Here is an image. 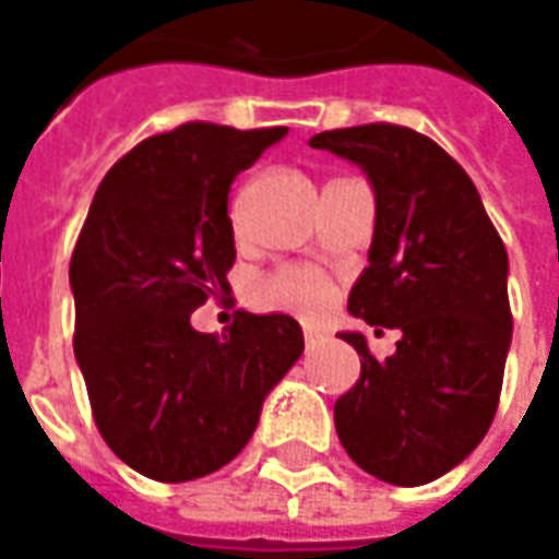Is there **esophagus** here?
Instances as JSON below:
<instances>
[{"label":"esophagus","instance_id":"esophagus-1","mask_svg":"<svg viewBox=\"0 0 559 559\" xmlns=\"http://www.w3.org/2000/svg\"><path fill=\"white\" fill-rule=\"evenodd\" d=\"M320 338H323V335H320V333H314V330H306V347H314L320 342Z\"/></svg>","mask_w":559,"mask_h":559}]
</instances>
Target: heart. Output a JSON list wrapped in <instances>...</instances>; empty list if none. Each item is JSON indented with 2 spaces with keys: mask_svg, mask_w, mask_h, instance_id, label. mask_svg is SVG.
Returning <instances> with one entry per match:
<instances>
[{
  "mask_svg": "<svg viewBox=\"0 0 559 559\" xmlns=\"http://www.w3.org/2000/svg\"><path fill=\"white\" fill-rule=\"evenodd\" d=\"M260 302L269 308H287L296 314H318L330 299V281L306 266H284L260 281Z\"/></svg>",
  "mask_w": 559,
  "mask_h": 559,
  "instance_id": "obj_1",
  "label": "heart"
}]
</instances>
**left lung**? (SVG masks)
Segmentation results:
<instances>
[{"instance_id":"8db88e82","label":"left lung","mask_w":559,"mask_h":559,"mask_svg":"<svg viewBox=\"0 0 559 559\" xmlns=\"http://www.w3.org/2000/svg\"><path fill=\"white\" fill-rule=\"evenodd\" d=\"M311 147L362 166L374 190L369 266L347 311L400 330L378 362L360 333V381L335 400L347 456L400 487L436 481L493 424L511 345L509 253L481 197L448 151L396 123L320 132Z\"/></svg>"}]
</instances>
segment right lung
<instances>
[{
  "instance_id": "obj_1",
  "label": "right lung",
  "mask_w": 559,
  "mask_h": 559,
  "mask_svg": "<svg viewBox=\"0 0 559 559\" xmlns=\"http://www.w3.org/2000/svg\"><path fill=\"white\" fill-rule=\"evenodd\" d=\"M284 132L205 120L157 132L108 169L81 226L69 281L93 420L154 481H193L236 460L266 393L302 357L290 314L236 311L224 338L190 326L209 299L233 302L229 185Z\"/></svg>"
}]
</instances>
